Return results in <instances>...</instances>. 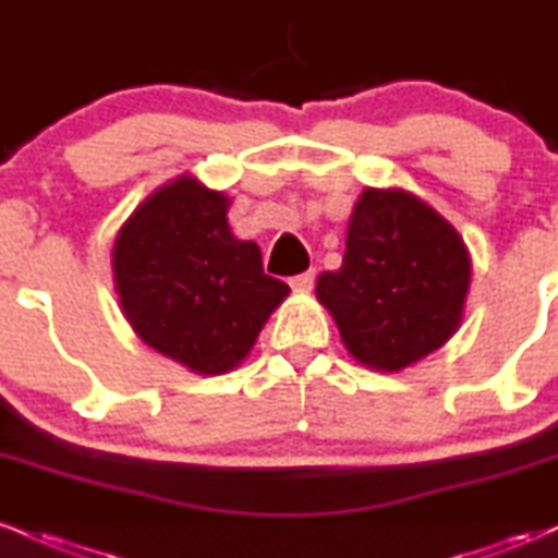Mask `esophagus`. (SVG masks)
Returning <instances> with one entry per match:
<instances>
[{
	"instance_id": "1",
	"label": "esophagus",
	"mask_w": 558,
	"mask_h": 558,
	"mask_svg": "<svg viewBox=\"0 0 558 558\" xmlns=\"http://www.w3.org/2000/svg\"><path fill=\"white\" fill-rule=\"evenodd\" d=\"M315 278H317L315 270H306V272H301V275H293V278L288 280V283H291V288H296V291H306V288L315 286Z\"/></svg>"
}]
</instances>
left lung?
Returning <instances> with one entry per match:
<instances>
[{
	"label": "left lung",
	"instance_id": "1",
	"mask_svg": "<svg viewBox=\"0 0 558 558\" xmlns=\"http://www.w3.org/2000/svg\"><path fill=\"white\" fill-rule=\"evenodd\" d=\"M466 291L464 241L403 191H364L349 220L341 270L317 278V299L345 349L386 373H399L457 332Z\"/></svg>",
	"mask_w": 558,
	"mask_h": 558
}]
</instances>
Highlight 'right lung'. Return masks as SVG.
<instances>
[{
	"label": "right lung",
	"mask_w": 558,
	"mask_h": 558,
	"mask_svg": "<svg viewBox=\"0 0 558 558\" xmlns=\"http://www.w3.org/2000/svg\"><path fill=\"white\" fill-rule=\"evenodd\" d=\"M226 215V196L183 175L141 204L112 248L128 323L202 375L233 369L291 291L265 275L259 246L235 239Z\"/></svg>",
	"instance_id": "1"
}]
</instances>
